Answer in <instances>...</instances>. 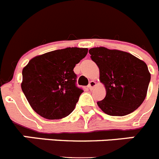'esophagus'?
<instances>
[{
  "label": "esophagus",
  "mask_w": 159,
  "mask_h": 159,
  "mask_svg": "<svg viewBox=\"0 0 159 159\" xmlns=\"http://www.w3.org/2000/svg\"><path fill=\"white\" fill-rule=\"evenodd\" d=\"M95 86H96V82L94 80H92L89 83V84H88V88L92 91V90L94 89V88H95Z\"/></svg>",
  "instance_id": "1"
}]
</instances>
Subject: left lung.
<instances>
[{"instance_id":"obj_1","label":"left lung","mask_w":159,"mask_h":159,"mask_svg":"<svg viewBox=\"0 0 159 159\" xmlns=\"http://www.w3.org/2000/svg\"><path fill=\"white\" fill-rule=\"evenodd\" d=\"M91 58L99 69L106 96L97 104L112 116H127L145 99L151 73L147 64L130 53L105 47L92 48Z\"/></svg>"}]
</instances>
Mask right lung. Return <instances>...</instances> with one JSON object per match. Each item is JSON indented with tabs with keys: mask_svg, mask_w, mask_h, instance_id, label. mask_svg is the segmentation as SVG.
<instances>
[{
	"mask_svg": "<svg viewBox=\"0 0 159 159\" xmlns=\"http://www.w3.org/2000/svg\"><path fill=\"white\" fill-rule=\"evenodd\" d=\"M88 51L76 47L58 49L33 57L24 67L21 89L38 115L60 119L73 111L83 92L75 86L73 69Z\"/></svg>",
	"mask_w": 159,
	"mask_h": 159,
	"instance_id": "right-lung-1",
	"label": "right lung"
}]
</instances>
